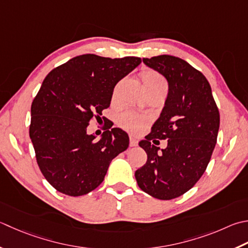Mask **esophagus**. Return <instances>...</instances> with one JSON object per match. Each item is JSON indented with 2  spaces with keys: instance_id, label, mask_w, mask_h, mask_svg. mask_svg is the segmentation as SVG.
Listing matches in <instances>:
<instances>
[{
  "instance_id": "1",
  "label": "esophagus",
  "mask_w": 248,
  "mask_h": 248,
  "mask_svg": "<svg viewBox=\"0 0 248 248\" xmlns=\"http://www.w3.org/2000/svg\"><path fill=\"white\" fill-rule=\"evenodd\" d=\"M138 140L135 139L134 137H130V146L131 147H135V146H138Z\"/></svg>"
}]
</instances>
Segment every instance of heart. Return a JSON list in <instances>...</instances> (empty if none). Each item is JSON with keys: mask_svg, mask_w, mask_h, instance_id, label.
<instances>
[{"mask_svg": "<svg viewBox=\"0 0 248 248\" xmlns=\"http://www.w3.org/2000/svg\"><path fill=\"white\" fill-rule=\"evenodd\" d=\"M142 78L145 86H167V82L163 77L155 71H145L142 74ZM118 123L123 128L131 131V132L138 133L142 130L145 124V119L133 113H124L119 116Z\"/></svg>", "mask_w": 248, "mask_h": 248, "instance_id": "b5f03b06", "label": "heart"}]
</instances>
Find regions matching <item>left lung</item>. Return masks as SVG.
Here are the masks:
<instances>
[{
  "mask_svg": "<svg viewBox=\"0 0 248 248\" xmlns=\"http://www.w3.org/2000/svg\"><path fill=\"white\" fill-rule=\"evenodd\" d=\"M143 62L166 77L169 92L152 132L139 143L147 161L135 178L149 196L171 200L191 189L205 172L217 142L219 110L210 82L185 60L161 55ZM155 138L168 140L161 153L150 143Z\"/></svg>",
  "mask_w": 248,
  "mask_h": 248,
  "instance_id": "1",
  "label": "left lung"
}]
</instances>
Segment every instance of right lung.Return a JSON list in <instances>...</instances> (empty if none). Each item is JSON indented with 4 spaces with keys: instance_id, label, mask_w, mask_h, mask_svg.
<instances>
[{
    "instance_id": "1",
    "label": "right lung",
    "mask_w": 248,
    "mask_h": 248,
    "mask_svg": "<svg viewBox=\"0 0 248 248\" xmlns=\"http://www.w3.org/2000/svg\"><path fill=\"white\" fill-rule=\"evenodd\" d=\"M138 57L77 56L48 74L31 105L30 139L44 177L58 191L79 197L104 181L109 163L129 146L128 134L108 125L99 140L87 133L110 104L117 82Z\"/></svg>"
}]
</instances>
